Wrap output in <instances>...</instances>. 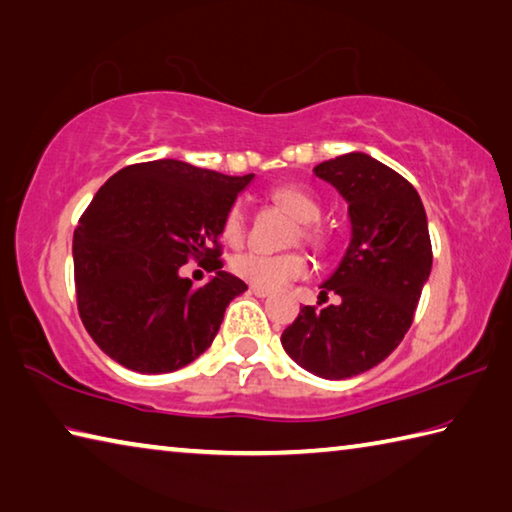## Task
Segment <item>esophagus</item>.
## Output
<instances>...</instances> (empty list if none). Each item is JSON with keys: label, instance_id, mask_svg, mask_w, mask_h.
Wrapping results in <instances>:
<instances>
[{"label": "esophagus", "instance_id": "1", "mask_svg": "<svg viewBox=\"0 0 512 512\" xmlns=\"http://www.w3.org/2000/svg\"><path fill=\"white\" fill-rule=\"evenodd\" d=\"M250 291H253L257 298H268V296H271V289H264V287H255V284H253V287H250Z\"/></svg>", "mask_w": 512, "mask_h": 512}]
</instances>
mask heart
Returning a JSON list of instances; mask_svg holds the SVG:
<instances>
[{"mask_svg":"<svg viewBox=\"0 0 512 512\" xmlns=\"http://www.w3.org/2000/svg\"><path fill=\"white\" fill-rule=\"evenodd\" d=\"M268 198L298 221L293 239H302L307 246L323 250L327 246L325 230L316 223L320 219V203L314 194L296 185H282L271 189ZM246 212L244 207L235 203L223 216V237L230 244H241L246 239ZM232 271L255 287L277 289L293 280H300L309 273V259L302 253H282V255H264V253H244L232 259Z\"/></svg>","mask_w":512,"mask_h":512,"instance_id":"1","label":"heart"}]
</instances>
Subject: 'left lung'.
Segmentation results:
<instances>
[{
	"label": "left lung",
	"mask_w": 512,
	"mask_h": 512,
	"mask_svg": "<svg viewBox=\"0 0 512 512\" xmlns=\"http://www.w3.org/2000/svg\"><path fill=\"white\" fill-rule=\"evenodd\" d=\"M348 201L352 241L320 300L302 307L282 332L289 357L323 379H348L384 361L413 323L431 273V239L415 187L366 153H345L314 167ZM320 305V302H318Z\"/></svg>",
	"instance_id": "1"
}]
</instances>
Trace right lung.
Returning a JSON list of instances; mask_svg holds the SVG:
<instances>
[{
  "label": "right lung",
  "instance_id": "right-lung-1",
  "mask_svg": "<svg viewBox=\"0 0 512 512\" xmlns=\"http://www.w3.org/2000/svg\"><path fill=\"white\" fill-rule=\"evenodd\" d=\"M253 173L225 176L183 160L128 164L108 178L74 230L76 305L94 343L121 366L171 372L210 348L244 280L221 271L223 216ZM196 258L215 277L192 288Z\"/></svg>",
  "mask_w": 512,
  "mask_h": 512
}]
</instances>
